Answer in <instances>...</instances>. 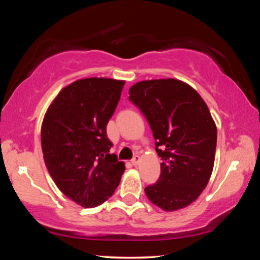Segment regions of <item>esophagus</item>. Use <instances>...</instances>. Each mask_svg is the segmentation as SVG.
Listing matches in <instances>:
<instances>
[{
    "label": "esophagus",
    "instance_id": "34e87169",
    "mask_svg": "<svg viewBox=\"0 0 260 260\" xmlns=\"http://www.w3.org/2000/svg\"><path fill=\"white\" fill-rule=\"evenodd\" d=\"M139 161H140V156L139 155H135L133 158H132V160H131V162L133 165H138Z\"/></svg>",
    "mask_w": 260,
    "mask_h": 260
}]
</instances>
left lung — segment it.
<instances>
[{
    "label": "left lung",
    "instance_id": "8db88e82",
    "mask_svg": "<svg viewBox=\"0 0 260 260\" xmlns=\"http://www.w3.org/2000/svg\"><path fill=\"white\" fill-rule=\"evenodd\" d=\"M129 101L150 125L160 175L144 188L148 200L164 211L191 204L213 170L217 127L208 105L195 89L175 79L135 83Z\"/></svg>",
    "mask_w": 260,
    "mask_h": 260
}]
</instances>
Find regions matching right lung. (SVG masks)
<instances>
[{"mask_svg":"<svg viewBox=\"0 0 260 260\" xmlns=\"http://www.w3.org/2000/svg\"><path fill=\"white\" fill-rule=\"evenodd\" d=\"M125 82L87 78L61 89L41 128L43 158L51 178L70 200L85 208L101 205L120 182L125 164L108 139L107 125Z\"/></svg>","mask_w":260,"mask_h":260,"instance_id":"add662e5","label":"right lung"}]
</instances>
